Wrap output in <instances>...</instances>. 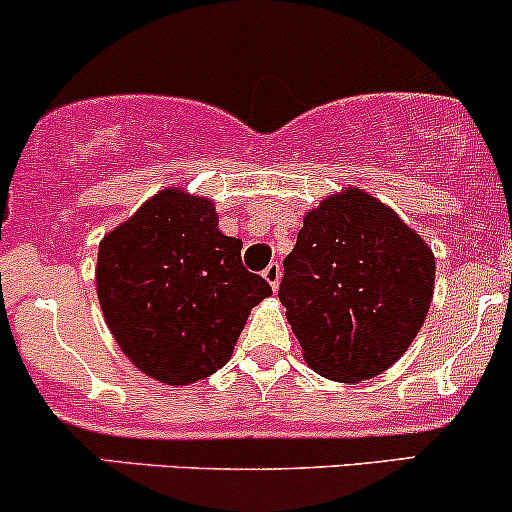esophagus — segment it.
Masks as SVG:
<instances>
[{"label":"esophagus","instance_id":"obj_1","mask_svg":"<svg viewBox=\"0 0 512 512\" xmlns=\"http://www.w3.org/2000/svg\"><path fill=\"white\" fill-rule=\"evenodd\" d=\"M262 277H265L267 282H269V286H272V289L277 291L279 289V279H282V267H279L277 262H272V265H269L265 272H262Z\"/></svg>","mask_w":512,"mask_h":512}]
</instances>
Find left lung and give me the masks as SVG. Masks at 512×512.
Here are the masks:
<instances>
[{"label": "left lung", "instance_id": "obj_1", "mask_svg": "<svg viewBox=\"0 0 512 512\" xmlns=\"http://www.w3.org/2000/svg\"><path fill=\"white\" fill-rule=\"evenodd\" d=\"M432 291L428 243L372 194L347 187L303 218L279 301L308 367L355 384L411 347Z\"/></svg>", "mask_w": 512, "mask_h": 512}]
</instances>
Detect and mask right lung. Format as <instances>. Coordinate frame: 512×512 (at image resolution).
<instances>
[{
    "instance_id": "1",
    "label": "right lung",
    "mask_w": 512,
    "mask_h": 512,
    "mask_svg": "<svg viewBox=\"0 0 512 512\" xmlns=\"http://www.w3.org/2000/svg\"><path fill=\"white\" fill-rule=\"evenodd\" d=\"M216 206L172 187L104 235L97 296L121 352L143 374L187 386L223 367L252 308L272 296L247 272Z\"/></svg>"
}]
</instances>
